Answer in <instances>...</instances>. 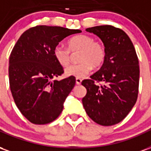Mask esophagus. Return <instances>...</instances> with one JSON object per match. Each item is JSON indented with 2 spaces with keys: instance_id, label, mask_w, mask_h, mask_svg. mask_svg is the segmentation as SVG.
<instances>
[{
  "instance_id": "esophagus-1",
  "label": "esophagus",
  "mask_w": 151,
  "mask_h": 151,
  "mask_svg": "<svg viewBox=\"0 0 151 151\" xmlns=\"http://www.w3.org/2000/svg\"><path fill=\"white\" fill-rule=\"evenodd\" d=\"M76 83H77L78 85H80V84L82 83V79H81V78H76Z\"/></svg>"
}]
</instances>
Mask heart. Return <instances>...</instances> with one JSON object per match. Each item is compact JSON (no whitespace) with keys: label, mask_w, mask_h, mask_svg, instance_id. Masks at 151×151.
Returning <instances> with one entry per match:
<instances>
[{"label":"heart","mask_w":151,"mask_h":151,"mask_svg":"<svg viewBox=\"0 0 151 151\" xmlns=\"http://www.w3.org/2000/svg\"><path fill=\"white\" fill-rule=\"evenodd\" d=\"M80 51L78 60L79 63L73 64L65 70L66 76L82 78L91 72L92 67L98 68L103 65L106 57L104 46L87 35H79L70 38L68 47L57 45L53 49V56L56 62L65 67L70 62L71 52Z\"/></svg>","instance_id":"b5f03b06"}]
</instances>
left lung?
<instances>
[{"instance_id": "1", "label": "left lung", "mask_w": 151, "mask_h": 151, "mask_svg": "<svg viewBox=\"0 0 151 151\" xmlns=\"http://www.w3.org/2000/svg\"><path fill=\"white\" fill-rule=\"evenodd\" d=\"M101 39L106 57L100 69L82 82L86 89L82 104L95 123H120L136 104L139 87L138 58L132 41L120 28L110 25L86 29ZM104 82L99 85L96 82Z\"/></svg>"}]
</instances>
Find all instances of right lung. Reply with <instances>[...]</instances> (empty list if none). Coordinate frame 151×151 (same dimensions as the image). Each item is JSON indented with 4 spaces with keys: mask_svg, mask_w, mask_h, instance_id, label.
Returning <instances> with one entry per match:
<instances>
[{
    "mask_svg": "<svg viewBox=\"0 0 151 151\" xmlns=\"http://www.w3.org/2000/svg\"><path fill=\"white\" fill-rule=\"evenodd\" d=\"M80 32L61 27L36 26L23 32L12 50L10 91L16 106L31 123H51L61 113L76 78L53 80L64 73L53 56V49L65 37Z\"/></svg>",
    "mask_w": 151,
    "mask_h": 151,
    "instance_id": "obj_1",
    "label": "right lung"
}]
</instances>
